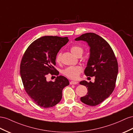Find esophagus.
Masks as SVG:
<instances>
[{"label": "esophagus", "instance_id": "obj_1", "mask_svg": "<svg viewBox=\"0 0 133 133\" xmlns=\"http://www.w3.org/2000/svg\"><path fill=\"white\" fill-rule=\"evenodd\" d=\"M78 83V82L77 81H70V84H77Z\"/></svg>", "mask_w": 133, "mask_h": 133}]
</instances>
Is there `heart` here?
<instances>
[{
  "label": "heart",
  "instance_id": "1",
  "mask_svg": "<svg viewBox=\"0 0 133 133\" xmlns=\"http://www.w3.org/2000/svg\"><path fill=\"white\" fill-rule=\"evenodd\" d=\"M70 51L75 56H77L79 54H82L83 52V50L81 47L79 46L74 45L70 48ZM62 57V53L59 52L56 55V62L59 63L61 60ZM82 68L79 66H69L66 68L65 69L63 70V73L71 79H76L78 78L79 75L82 72Z\"/></svg>",
  "mask_w": 133,
  "mask_h": 133
}]
</instances>
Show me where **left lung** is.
Returning <instances> with one entry per match:
<instances>
[{
    "instance_id": "1",
    "label": "left lung",
    "mask_w": 133,
    "mask_h": 133,
    "mask_svg": "<svg viewBox=\"0 0 133 133\" xmlns=\"http://www.w3.org/2000/svg\"><path fill=\"white\" fill-rule=\"evenodd\" d=\"M83 41L89 47V57L84 70L86 76L95 77V82L82 81L79 84L87 87V95L81 101L95 106L108 98L115 87L118 64L111 46L105 40L94 33H86L75 39Z\"/></svg>"
}]
</instances>
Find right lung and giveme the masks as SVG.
Returning <instances> with one entry per match:
<instances>
[{"label":"right lung","instance_id":"1","mask_svg":"<svg viewBox=\"0 0 133 133\" xmlns=\"http://www.w3.org/2000/svg\"><path fill=\"white\" fill-rule=\"evenodd\" d=\"M68 41L67 37H41L28 46L22 57L20 74L24 89L32 101L41 107L50 108L58 103L63 88L69 84L68 79L62 75L57 77L54 82L46 80L49 73L59 74L54 67L56 57Z\"/></svg>","mask_w":133,"mask_h":133}]
</instances>
